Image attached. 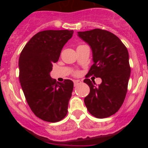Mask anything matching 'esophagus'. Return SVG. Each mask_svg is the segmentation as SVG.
I'll list each match as a JSON object with an SVG mask.
<instances>
[{
	"label": "esophagus",
	"instance_id": "obj_1",
	"mask_svg": "<svg viewBox=\"0 0 148 148\" xmlns=\"http://www.w3.org/2000/svg\"><path fill=\"white\" fill-rule=\"evenodd\" d=\"M81 84V81H80L79 80H75V81H74V86H77L78 85H79Z\"/></svg>",
	"mask_w": 148,
	"mask_h": 148
}]
</instances>
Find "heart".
I'll return each instance as SVG.
<instances>
[{"instance_id":"heart-1","label":"heart","mask_w":148,"mask_h":148,"mask_svg":"<svg viewBox=\"0 0 148 148\" xmlns=\"http://www.w3.org/2000/svg\"><path fill=\"white\" fill-rule=\"evenodd\" d=\"M77 74V72H75V74Z\"/></svg>"}]
</instances>
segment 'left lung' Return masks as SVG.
I'll use <instances>...</instances> for the list:
<instances>
[{
    "label": "left lung",
    "mask_w": 148,
    "mask_h": 148,
    "mask_svg": "<svg viewBox=\"0 0 148 148\" xmlns=\"http://www.w3.org/2000/svg\"><path fill=\"white\" fill-rule=\"evenodd\" d=\"M78 35L90 46L94 64L87 77L101 78V84L86 79L90 93L84 99L92 115L105 118L120 109L126 97L131 67L127 47L116 35L106 30L96 28L78 32Z\"/></svg>",
    "instance_id": "obj_1"
}]
</instances>
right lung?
<instances>
[{"mask_svg":"<svg viewBox=\"0 0 148 148\" xmlns=\"http://www.w3.org/2000/svg\"><path fill=\"white\" fill-rule=\"evenodd\" d=\"M73 33L68 30L39 32L20 54L18 78L25 99L34 114L44 121L59 122L68 111L74 84L69 79L57 83L49 73Z\"/></svg>","mask_w":148,"mask_h":148,"instance_id":"1","label":"right lung"}]
</instances>
